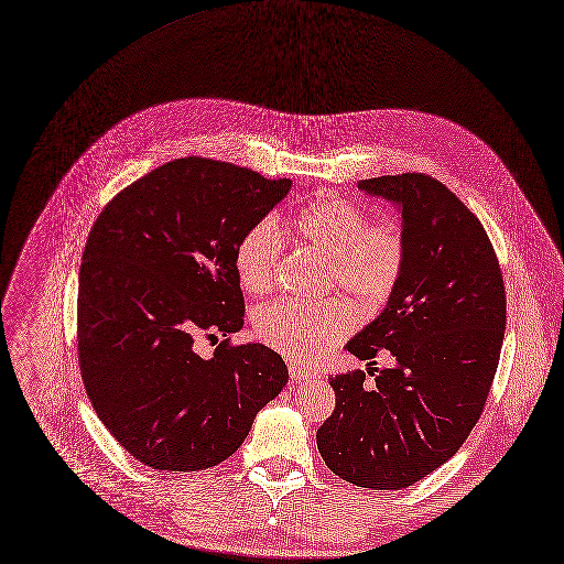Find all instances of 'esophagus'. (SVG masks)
Masks as SVG:
<instances>
[{"mask_svg": "<svg viewBox=\"0 0 564 564\" xmlns=\"http://www.w3.org/2000/svg\"><path fill=\"white\" fill-rule=\"evenodd\" d=\"M289 375H291V380H293V382H302V380L311 378L313 372H311V370H306V368H300V366L291 364V366H289Z\"/></svg>", "mask_w": 564, "mask_h": 564, "instance_id": "obj_1", "label": "esophagus"}]
</instances>
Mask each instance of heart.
<instances>
[{"instance_id": "obj_1", "label": "heart", "mask_w": 564, "mask_h": 564, "mask_svg": "<svg viewBox=\"0 0 564 564\" xmlns=\"http://www.w3.org/2000/svg\"><path fill=\"white\" fill-rule=\"evenodd\" d=\"M302 242L328 262V289L352 297L361 313L380 311L395 293L406 264V236L393 220L372 223L366 207L335 194H322L293 220ZM284 236L275 220L249 227L236 245L234 267L240 284L262 295L275 286ZM357 319L341 300L302 304L278 300L256 311L253 333L271 350L313 361L344 341Z\"/></svg>"}]
</instances>
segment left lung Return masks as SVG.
<instances>
[{
	"mask_svg": "<svg viewBox=\"0 0 564 564\" xmlns=\"http://www.w3.org/2000/svg\"><path fill=\"white\" fill-rule=\"evenodd\" d=\"M359 189L398 205L406 264L384 311L346 348L372 366L387 350L393 366L372 372V387L361 370L328 378L337 404L317 446L337 477L402 490L477 424L503 346L506 286L484 225L442 182L402 173Z\"/></svg>",
	"mask_w": 564,
	"mask_h": 564,
	"instance_id": "8db88e82",
	"label": "left lung"
}]
</instances>
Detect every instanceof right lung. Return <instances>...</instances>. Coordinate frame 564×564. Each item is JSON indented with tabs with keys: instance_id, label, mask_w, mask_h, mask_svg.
<instances>
[{
	"instance_id": "right-lung-1",
	"label": "right lung",
	"mask_w": 564,
	"mask_h": 564,
	"mask_svg": "<svg viewBox=\"0 0 564 564\" xmlns=\"http://www.w3.org/2000/svg\"><path fill=\"white\" fill-rule=\"evenodd\" d=\"M291 189L227 162H169L96 218L78 275V361L109 433L155 470L192 473L238 451L289 380L262 344L194 352L198 335L242 328L234 267L242 234Z\"/></svg>"
}]
</instances>
